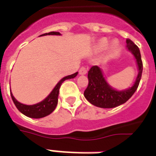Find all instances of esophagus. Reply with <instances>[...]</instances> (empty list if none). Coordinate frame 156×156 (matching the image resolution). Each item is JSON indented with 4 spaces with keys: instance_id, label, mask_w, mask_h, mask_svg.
Instances as JSON below:
<instances>
[{
    "instance_id": "esophagus-1",
    "label": "esophagus",
    "mask_w": 156,
    "mask_h": 156,
    "mask_svg": "<svg viewBox=\"0 0 156 156\" xmlns=\"http://www.w3.org/2000/svg\"><path fill=\"white\" fill-rule=\"evenodd\" d=\"M87 73V69L85 67H82L81 69H79V74L80 75H85Z\"/></svg>"
}]
</instances>
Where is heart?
<instances>
[{
	"instance_id": "b5f03b06",
	"label": "heart",
	"mask_w": 156,
	"mask_h": 156,
	"mask_svg": "<svg viewBox=\"0 0 156 156\" xmlns=\"http://www.w3.org/2000/svg\"><path fill=\"white\" fill-rule=\"evenodd\" d=\"M109 44V40H107V38H101L99 40H98V42L96 43L94 45V49L97 52H101L102 50H104L107 46ZM118 47V42L114 40L113 42L111 44L110 49L112 50H115Z\"/></svg>"
}]
</instances>
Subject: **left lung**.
<instances>
[{
	"label": "left lung",
	"mask_w": 156,
	"mask_h": 156,
	"mask_svg": "<svg viewBox=\"0 0 156 156\" xmlns=\"http://www.w3.org/2000/svg\"><path fill=\"white\" fill-rule=\"evenodd\" d=\"M126 48L136 59L138 74L131 87L117 90L108 83L98 66L92 67L88 71V86L84 91V97L91 104L101 108H113L125 103L136 91L142 74V61L139 48L131 40H126Z\"/></svg>",
	"instance_id": "1"
}]
</instances>
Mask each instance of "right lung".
<instances>
[{
  "label": "right lung",
  "mask_w": 156,
  "mask_h": 156,
  "mask_svg": "<svg viewBox=\"0 0 156 156\" xmlns=\"http://www.w3.org/2000/svg\"><path fill=\"white\" fill-rule=\"evenodd\" d=\"M43 35H61V34L59 32L53 31V32L41 34L40 36H43ZM78 73L77 72L73 73V74L68 75L66 77L62 78L60 81L56 84V86L54 87V89L52 90L51 93H49V95L47 96L43 101L38 102L36 104L26 105L20 102L15 98V97L11 93V90L10 89L11 98L13 100L14 103L16 105V107H17V109L21 113L24 114L25 116L30 117V118H42V117H44V116H48L50 113H52L55 111L56 106H57L58 97V93H59V88H60L61 84L67 79L74 78L78 75Z\"/></svg>",
  "instance_id": "1"
}]
</instances>
